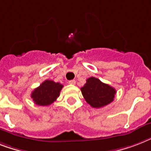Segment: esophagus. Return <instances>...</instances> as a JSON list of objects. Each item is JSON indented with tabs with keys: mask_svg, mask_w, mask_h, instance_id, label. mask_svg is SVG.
Instances as JSON below:
<instances>
[{
	"mask_svg": "<svg viewBox=\"0 0 151 151\" xmlns=\"http://www.w3.org/2000/svg\"><path fill=\"white\" fill-rule=\"evenodd\" d=\"M69 84L70 85H74L76 84V81L75 80H70L69 81Z\"/></svg>",
	"mask_w": 151,
	"mask_h": 151,
	"instance_id": "1",
	"label": "esophagus"
}]
</instances>
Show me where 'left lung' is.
<instances>
[{
    "mask_svg": "<svg viewBox=\"0 0 151 151\" xmlns=\"http://www.w3.org/2000/svg\"><path fill=\"white\" fill-rule=\"evenodd\" d=\"M81 91L85 101L94 108L108 105L114 101L116 94L115 88L94 77L88 78Z\"/></svg>",
    "mask_w": 151,
    "mask_h": 151,
    "instance_id": "obj_1",
    "label": "left lung"
}]
</instances>
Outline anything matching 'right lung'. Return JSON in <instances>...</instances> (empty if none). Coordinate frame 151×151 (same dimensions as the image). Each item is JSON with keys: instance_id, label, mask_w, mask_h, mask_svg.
<instances>
[{"instance_id": "obj_1", "label": "right lung", "mask_w": 151, "mask_h": 151, "mask_svg": "<svg viewBox=\"0 0 151 151\" xmlns=\"http://www.w3.org/2000/svg\"><path fill=\"white\" fill-rule=\"evenodd\" d=\"M63 85L53 81L46 80L32 92L31 98L39 106H48L59 96Z\"/></svg>"}]
</instances>
